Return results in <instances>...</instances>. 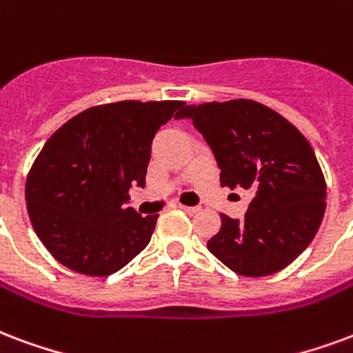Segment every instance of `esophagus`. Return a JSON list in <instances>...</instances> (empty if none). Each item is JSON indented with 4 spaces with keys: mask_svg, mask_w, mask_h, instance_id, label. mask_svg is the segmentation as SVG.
<instances>
[{
    "mask_svg": "<svg viewBox=\"0 0 353 353\" xmlns=\"http://www.w3.org/2000/svg\"><path fill=\"white\" fill-rule=\"evenodd\" d=\"M179 208H181L183 211H187V213H190V215L200 211V208H198V205H183V203H179Z\"/></svg>",
    "mask_w": 353,
    "mask_h": 353,
    "instance_id": "34e87169",
    "label": "esophagus"
}]
</instances>
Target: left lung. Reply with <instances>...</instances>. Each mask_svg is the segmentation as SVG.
Returning <instances> with one entry per match:
<instances>
[{"label": "left lung", "mask_w": 353, "mask_h": 353, "mask_svg": "<svg viewBox=\"0 0 353 353\" xmlns=\"http://www.w3.org/2000/svg\"><path fill=\"white\" fill-rule=\"evenodd\" d=\"M177 119H190L210 143L223 187L252 190L241 223L221 215L211 254L245 276L284 270L314 239L325 211V179L307 138L249 99L190 104Z\"/></svg>", "instance_id": "8db88e82"}]
</instances>
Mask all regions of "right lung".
I'll return each mask as SVG.
<instances>
[{"label":"right lung","mask_w":353,"mask_h":353,"mask_svg":"<svg viewBox=\"0 0 353 353\" xmlns=\"http://www.w3.org/2000/svg\"><path fill=\"white\" fill-rule=\"evenodd\" d=\"M181 101H121L78 114L44 143L26 181L33 230L65 268L108 276L140 254L159 215L127 208L143 187L151 142Z\"/></svg>","instance_id":"right-lung-1"}]
</instances>
